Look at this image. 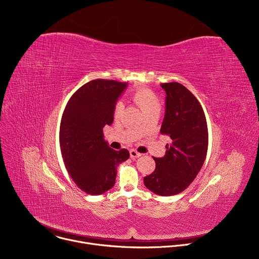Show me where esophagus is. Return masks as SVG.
I'll return each instance as SVG.
<instances>
[{"instance_id": "34e87169", "label": "esophagus", "mask_w": 259, "mask_h": 259, "mask_svg": "<svg viewBox=\"0 0 259 259\" xmlns=\"http://www.w3.org/2000/svg\"><path fill=\"white\" fill-rule=\"evenodd\" d=\"M130 157H131L132 159L139 158V157H141V154H140V153H138V152H137V151H135V150H131V151H130Z\"/></svg>"}]
</instances>
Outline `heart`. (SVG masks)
Here are the masks:
<instances>
[{
	"label": "heart",
	"mask_w": 259,
	"mask_h": 259,
	"mask_svg": "<svg viewBox=\"0 0 259 259\" xmlns=\"http://www.w3.org/2000/svg\"><path fill=\"white\" fill-rule=\"evenodd\" d=\"M133 101L139 106V108L144 113V115H149L151 113H159L161 108V103L154 91H152L149 88L141 87L138 88L133 93ZM123 109V103L121 101H118L115 105L114 116L115 118H119Z\"/></svg>",
	"instance_id": "b5f03b06"
}]
</instances>
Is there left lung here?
<instances>
[{
    "instance_id": "obj_1",
    "label": "left lung",
    "mask_w": 259,
    "mask_h": 259,
    "mask_svg": "<svg viewBox=\"0 0 259 259\" xmlns=\"http://www.w3.org/2000/svg\"><path fill=\"white\" fill-rule=\"evenodd\" d=\"M166 92L161 134L168 135L163 158H154L155 171L143 178L144 186L159 196H174L186 190L200 172L208 150V128L202 105L177 82L163 83Z\"/></svg>"
}]
</instances>
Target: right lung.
I'll return each instance as SVG.
<instances>
[{
  "mask_svg": "<svg viewBox=\"0 0 259 259\" xmlns=\"http://www.w3.org/2000/svg\"><path fill=\"white\" fill-rule=\"evenodd\" d=\"M127 85L90 81L72 94L62 114L59 143L65 168L77 186L92 196L115 186L119 164L130 156L128 150L110 149L102 131L112 125L115 105Z\"/></svg>",
  "mask_w": 259,
  "mask_h": 259,
  "instance_id": "obj_1",
  "label": "right lung"
}]
</instances>
